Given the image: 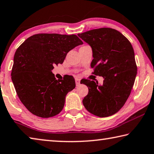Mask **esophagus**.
Masks as SVG:
<instances>
[{
	"label": "esophagus",
	"instance_id": "obj_1",
	"mask_svg": "<svg viewBox=\"0 0 154 154\" xmlns=\"http://www.w3.org/2000/svg\"><path fill=\"white\" fill-rule=\"evenodd\" d=\"M75 85H76V86H79L80 83V80L79 79H75Z\"/></svg>",
	"mask_w": 154,
	"mask_h": 154
}]
</instances>
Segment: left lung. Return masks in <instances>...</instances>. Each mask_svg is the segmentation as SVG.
Returning <instances> with one entry per match:
<instances>
[{
  "label": "left lung",
  "mask_w": 154,
  "mask_h": 154,
  "mask_svg": "<svg viewBox=\"0 0 154 154\" xmlns=\"http://www.w3.org/2000/svg\"><path fill=\"white\" fill-rule=\"evenodd\" d=\"M78 35L93 49V74L104 79L101 86L90 80L82 82L88 88L83 105L97 116H109L123 107L134 85L137 67L133 48L122 33L113 28L94 29Z\"/></svg>",
  "instance_id": "1"
}]
</instances>
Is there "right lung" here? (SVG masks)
Listing matches in <instances>:
<instances>
[{
  "label": "right lung",
  "mask_w": 154,
  "mask_h": 154,
  "mask_svg": "<svg viewBox=\"0 0 154 154\" xmlns=\"http://www.w3.org/2000/svg\"><path fill=\"white\" fill-rule=\"evenodd\" d=\"M82 43L75 34L42 33L29 37L18 47L11 79L18 97L32 114L47 118L61 112L66 95L75 87V80L72 75L56 80L51 70Z\"/></svg>",
  "instance_id": "right-lung-1"
}]
</instances>
